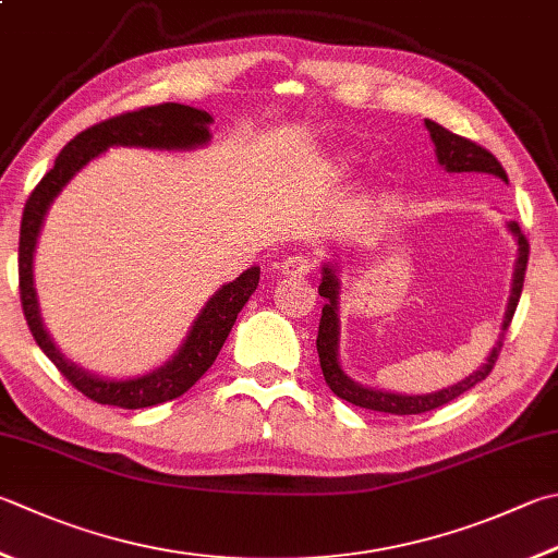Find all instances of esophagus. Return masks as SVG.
Listing matches in <instances>:
<instances>
[{
  "label": "esophagus",
  "instance_id": "34e87169",
  "mask_svg": "<svg viewBox=\"0 0 558 558\" xmlns=\"http://www.w3.org/2000/svg\"><path fill=\"white\" fill-rule=\"evenodd\" d=\"M313 267H315L313 259L303 257V255H291V257H287V259L281 262V275H287V277H303V275H308V271H311Z\"/></svg>",
  "mask_w": 558,
  "mask_h": 558
}]
</instances>
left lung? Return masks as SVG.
Here are the masks:
<instances>
[{
	"mask_svg": "<svg viewBox=\"0 0 558 558\" xmlns=\"http://www.w3.org/2000/svg\"><path fill=\"white\" fill-rule=\"evenodd\" d=\"M425 125L429 131V138L435 143V155L439 167H445L447 172H476V174H493L508 184V174L502 170V165L493 157L488 150H483L481 145L471 143L461 135L447 131L445 125H439L435 121L425 119ZM508 230L518 243V259H514L512 267V283H510V296H508V306L506 315H502V325H500V338L493 344L490 354L486 356V364L478 366L474 374H469L464 381H459L454 386L439 388V391L433 393H396V391H384V388H372L364 386L360 381H354L352 376H347L342 364H340V293H342V281H340V265L338 262H323L320 269V287L318 293L328 301L323 306L320 315V328H318V356H320V369L325 376V384L330 386V391L342 398V401L360 405V408H369L378 410V413H391V415H417V413H427V410H435L439 405H445L449 401H454L461 393H466L469 388H474L478 381H483L496 364L502 340H506V332L510 328V320L514 315V308H518L520 293H522V283H524V271H527V257H530V245L527 238L522 235L520 226L514 220H508Z\"/></svg>",
	"mask_w": 558,
	"mask_h": 558,
	"instance_id": "1",
	"label": "left lung"
}]
</instances>
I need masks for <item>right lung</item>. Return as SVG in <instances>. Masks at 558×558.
<instances>
[{
	"mask_svg": "<svg viewBox=\"0 0 558 558\" xmlns=\"http://www.w3.org/2000/svg\"><path fill=\"white\" fill-rule=\"evenodd\" d=\"M211 123V113L184 107V104H160V107L121 113L116 119L101 121L92 125V129L82 131L77 138H72L62 148V153L56 157L52 170L40 180V184L34 189V194L26 202L19 235V289L31 335H34V340L48 360L58 366L60 374L77 391L101 405L135 410L160 405L186 393L208 372V366L216 362L220 347H223L230 330H233L238 313L243 311L247 299L257 289L259 267H250L235 281L223 283L206 301L202 313L196 315L184 342L157 369L125 378L101 376L89 369H82L80 364L68 360L60 352V347L52 342L44 318H40V303L34 283V257L48 208L56 202L62 189L70 184L72 177L109 148H145L170 153L196 150L211 143V131H208Z\"/></svg>",
	"mask_w": 558,
	"mask_h": 558,
	"instance_id": "add662e5",
	"label": "right lung"
}]
</instances>
